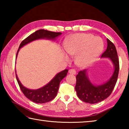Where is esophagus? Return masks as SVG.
I'll return each mask as SVG.
<instances>
[{"instance_id":"esophagus-1","label":"esophagus","mask_w":129,"mask_h":129,"mask_svg":"<svg viewBox=\"0 0 129 129\" xmlns=\"http://www.w3.org/2000/svg\"><path fill=\"white\" fill-rule=\"evenodd\" d=\"M69 73L72 75H75L76 73V71L74 69H71L69 70Z\"/></svg>"}]
</instances>
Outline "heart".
<instances>
[{
  "instance_id": "b5f03b06",
  "label": "heart",
  "mask_w": 129,
  "mask_h": 129,
  "mask_svg": "<svg viewBox=\"0 0 129 129\" xmlns=\"http://www.w3.org/2000/svg\"><path fill=\"white\" fill-rule=\"evenodd\" d=\"M104 43L99 37L88 34H77L67 39L64 49L69 56H76L78 66L85 67L96 59L101 53Z\"/></svg>"
}]
</instances>
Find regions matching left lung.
<instances>
[{"instance_id":"left-lung-1","label":"left lung","mask_w":129,"mask_h":129,"mask_svg":"<svg viewBox=\"0 0 129 129\" xmlns=\"http://www.w3.org/2000/svg\"><path fill=\"white\" fill-rule=\"evenodd\" d=\"M108 47L101 57L109 58L114 67L113 74L108 81L99 85H95L89 80L86 70L80 71L76 76L75 90L78 97L82 101L93 104L102 101L108 98L114 88L118 76L119 59L115 45L107 39Z\"/></svg>"}]
</instances>
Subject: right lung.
Instances as JSON below:
<instances>
[{
  "instance_id": "right-lung-1",
  "label": "right lung",
  "mask_w": 129,
  "mask_h": 129,
  "mask_svg": "<svg viewBox=\"0 0 129 129\" xmlns=\"http://www.w3.org/2000/svg\"><path fill=\"white\" fill-rule=\"evenodd\" d=\"M61 34L62 33L61 32H54L45 29H39L36 30V32L30 35L29 36H28L27 38L21 41L20 46L19 47V49L17 50L16 58L17 57L19 49L27 44L34 40L41 39H46L48 40H53ZM68 72V69H65L64 71L60 72V73H57L54 76V77H53V79L48 84L45 85L42 88L38 89H35V90L28 89L24 86L19 81L16 73V77L21 90L22 91V92L27 99L35 103L44 104L51 101L55 98L58 92L61 81L65 77H66Z\"/></svg>"
}]
</instances>
